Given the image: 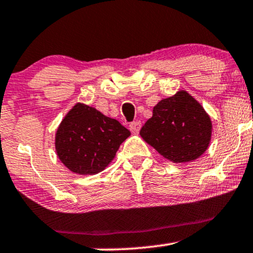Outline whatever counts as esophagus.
I'll list each match as a JSON object with an SVG mask.
<instances>
[{
  "label": "esophagus",
  "mask_w": 253,
  "mask_h": 253,
  "mask_svg": "<svg viewBox=\"0 0 253 253\" xmlns=\"http://www.w3.org/2000/svg\"><path fill=\"white\" fill-rule=\"evenodd\" d=\"M129 129H130V131L134 132V134H136V132H138V130L141 129V122L135 121V122H132V123H130Z\"/></svg>",
  "instance_id": "esophagus-1"
}]
</instances>
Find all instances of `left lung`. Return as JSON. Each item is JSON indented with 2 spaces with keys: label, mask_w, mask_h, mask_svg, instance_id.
I'll list each match as a JSON object with an SVG mask.
<instances>
[{
  "label": "left lung",
  "mask_w": 253,
  "mask_h": 253,
  "mask_svg": "<svg viewBox=\"0 0 253 253\" xmlns=\"http://www.w3.org/2000/svg\"><path fill=\"white\" fill-rule=\"evenodd\" d=\"M210 117L187 91L163 99L141 127L143 140L164 158L186 163L199 158L211 140Z\"/></svg>",
  "instance_id": "obj_1"
}]
</instances>
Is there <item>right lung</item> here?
Returning <instances> with one entry per match:
<instances>
[{
    "label": "right lung",
    "instance_id": "add662e5",
    "mask_svg": "<svg viewBox=\"0 0 253 253\" xmlns=\"http://www.w3.org/2000/svg\"><path fill=\"white\" fill-rule=\"evenodd\" d=\"M130 131L95 108L77 104L56 131V153L65 167L81 175H95L112 162Z\"/></svg>",
    "mask_w": 253,
    "mask_h": 253
}]
</instances>
